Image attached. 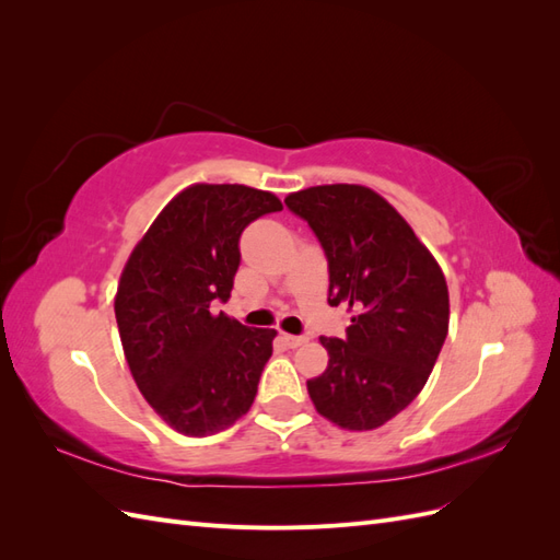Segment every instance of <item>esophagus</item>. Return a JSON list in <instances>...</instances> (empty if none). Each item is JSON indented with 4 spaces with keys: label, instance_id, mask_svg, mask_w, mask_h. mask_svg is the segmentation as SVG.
Masks as SVG:
<instances>
[{
    "label": "esophagus",
    "instance_id": "obj_1",
    "mask_svg": "<svg viewBox=\"0 0 560 560\" xmlns=\"http://www.w3.org/2000/svg\"><path fill=\"white\" fill-rule=\"evenodd\" d=\"M280 341L287 346V348H299L308 341L306 336H292V334H280Z\"/></svg>",
    "mask_w": 560,
    "mask_h": 560
}]
</instances>
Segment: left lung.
<instances>
[{
	"instance_id": "left-lung-1",
	"label": "left lung",
	"mask_w": 560,
	"mask_h": 560,
	"mask_svg": "<svg viewBox=\"0 0 560 560\" xmlns=\"http://www.w3.org/2000/svg\"><path fill=\"white\" fill-rule=\"evenodd\" d=\"M329 264V306L354 313L346 338L322 336L325 374L308 381L319 416L376 430L425 387L448 334V287L406 219L360 184L311 186L284 198Z\"/></svg>"
}]
</instances>
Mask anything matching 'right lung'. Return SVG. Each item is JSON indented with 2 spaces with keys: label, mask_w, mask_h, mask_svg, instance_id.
<instances>
[{
  "label": "right lung",
  "mask_w": 560,
  "mask_h": 560,
  "mask_svg": "<svg viewBox=\"0 0 560 560\" xmlns=\"http://www.w3.org/2000/svg\"><path fill=\"white\" fill-rule=\"evenodd\" d=\"M282 210L243 184H194L135 245L114 313L130 374L167 425L186 436L231 428L257 397L276 329H249L224 313L241 266V233Z\"/></svg>",
  "instance_id": "right-lung-1"
}]
</instances>
